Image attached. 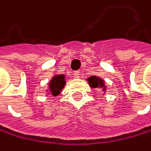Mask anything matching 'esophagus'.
<instances>
[{
  "mask_svg": "<svg viewBox=\"0 0 151 151\" xmlns=\"http://www.w3.org/2000/svg\"><path fill=\"white\" fill-rule=\"evenodd\" d=\"M74 78H80V71L79 70H77V71H74Z\"/></svg>",
  "mask_w": 151,
  "mask_h": 151,
  "instance_id": "obj_1",
  "label": "esophagus"
}]
</instances>
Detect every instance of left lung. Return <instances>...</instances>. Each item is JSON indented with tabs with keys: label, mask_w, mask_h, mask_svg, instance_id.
Masks as SVG:
<instances>
[{
	"label": "left lung",
	"mask_w": 151,
	"mask_h": 151,
	"mask_svg": "<svg viewBox=\"0 0 151 151\" xmlns=\"http://www.w3.org/2000/svg\"><path fill=\"white\" fill-rule=\"evenodd\" d=\"M88 83L92 88H103V91L106 89L104 81L96 76H91L90 78H88Z\"/></svg>",
	"instance_id": "left-lung-1"
}]
</instances>
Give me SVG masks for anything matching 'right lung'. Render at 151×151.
<instances>
[{
  "mask_svg": "<svg viewBox=\"0 0 151 151\" xmlns=\"http://www.w3.org/2000/svg\"><path fill=\"white\" fill-rule=\"evenodd\" d=\"M66 82H65V76L64 75H55V76L51 80L49 83V90L51 95L55 96L60 94V91L64 87Z\"/></svg>",
  "mask_w": 151,
  "mask_h": 151,
  "instance_id": "add662e5",
  "label": "right lung"
}]
</instances>
